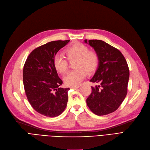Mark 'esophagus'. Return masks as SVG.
<instances>
[{
  "mask_svg": "<svg viewBox=\"0 0 150 150\" xmlns=\"http://www.w3.org/2000/svg\"><path fill=\"white\" fill-rule=\"evenodd\" d=\"M80 87V86H73V87H71V88L72 89H77L78 88Z\"/></svg>",
  "mask_w": 150,
  "mask_h": 150,
  "instance_id": "esophagus-1",
  "label": "esophagus"
}]
</instances>
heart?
Here are the masks:
<instances>
[{
  "label": "heart",
  "instance_id": "obj_1",
  "mask_svg": "<svg viewBox=\"0 0 150 150\" xmlns=\"http://www.w3.org/2000/svg\"><path fill=\"white\" fill-rule=\"evenodd\" d=\"M69 61L76 59L74 67L77 69L70 71L64 77V81L68 86H76L82 82L87 73H91L97 69L99 57L93 50L82 43L77 42L69 46L66 50ZM53 65L58 73L64 74L68 68V62L62 54H57L53 58Z\"/></svg>",
  "mask_w": 150,
  "mask_h": 150
}]
</instances>
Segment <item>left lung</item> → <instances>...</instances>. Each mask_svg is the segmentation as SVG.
Returning <instances> with one entry per match:
<instances>
[{
    "mask_svg": "<svg viewBox=\"0 0 150 150\" xmlns=\"http://www.w3.org/2000/svg\"><path fill=\"white\" fill-rule=\"evenodd\" d=\"M92 47L99 57L98 68L90 82L100 83L92 87L87 105L98 116L115 111L127 93L129 69L126 60L118 49L101 40H84Z\"/></svg>",
    "mask_w": 150,
    "mask_h": 150,
    "instance_id": "left-lung-1",
    "label": "left lung"
}]
</instances>
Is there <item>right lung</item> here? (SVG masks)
I'll return each instance as SVG.
<instances>
[{
  "mask_svg": "<svg viewBox=\"0 0 150 150\" xmlns=\"http://www.w3.org/2000/svg\"><path fill=\"white\" fill-rule=\"evenodd\" d=\"M69 42L55 40L35 49L23 68V84L29 103L38 112L56 117L63 112L68 100L69 88L59 87L63 81L53 65V58Z\"/></svg>",
  "mask_w": 150,
  "mask_h": 150,
  "instance_id": "right-lung-1",
  "label": "right lung"
}]
</instances>
